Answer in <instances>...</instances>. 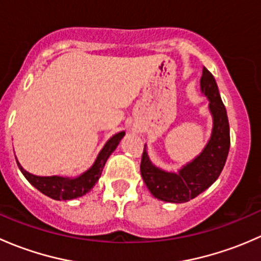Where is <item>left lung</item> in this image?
Returning <instances> with one entry per match:
<instances>
[{
  "instance_id": "8db88e82",
  "label": "left lung",
  "mask_w": 261,
  "mask_h": 261,
  "mask_svg": "<svg viewBox=\"0 0 261 261\" xmlns=\"http://www.w3.org/2000/svg\"><path fill=\"white\" fill-rule=\"evenodd\" d=\"M201 91L208 98V109L213 118L211 138L201 154L183 165L177 173H172L155 167L149 159L146 147H144L140 164L141 177L150 193L160 201L170 203L191 201L211 187L225 167L230 150L227 112L215 78L204 67L201 77Z\"/></svg>"
}]
</instances>
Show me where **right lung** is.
Returning <instances> with one entry per match:
<instances>
[{
    "label": "right lung",
    "mask_w": 261,
    "mask_h": 261,
    "mask_svg": "<svg viewBox=\"0 0 261 261\" xmlns=\"http://www.w3.org/2000/svg\"><path fill=\"white\" fill-rule=\"evenodd\" d=\"M123 136H125V131H121V133L112 136L105 144V146L102 147L93 165L88 170L82 173L80 177L68 178L59 177V175L39 177V175H34L31 173L26 172L16 160L18 169L21 170L23 177L29 180V183L33 184L38 191H40L41 193L50 197V198L57 199V201H69V199L78 198V197H82L86 193H88L93 188L94 184L98 181L107 159L115 151V149L120 144L121 139Z\"/></svg>",
    "instance_id": "1"
}]
</instances>
